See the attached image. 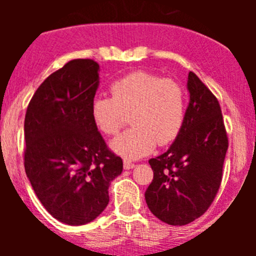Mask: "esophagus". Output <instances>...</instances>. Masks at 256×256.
Wrapping results in <instances>:
<instances>
[{"label":"esophagus","mask_w":256,"mask_h":256,"mask_svg":"<svg viewBox=\"0 0 256 256\" xmlns=\"http://www.w3.org/2000/svg\"><path fill=\"white\" fill-rule=\"evenodd\" d=\"M134 162H132L130 160H124V169H132L134 168Z\"/></svg>","instance_id":"obj_1"}]
</instances>
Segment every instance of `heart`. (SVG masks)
I'll use <instances>...</instances> for the list:
<instances>
[{
  "label": "heart",
  "instance_id": "b5f03b06",
  "mask_svg": "<svg viewBox=\"0 0 256 256\" xmlns=\"http://www.w3.org/2000/svg\"><path fill=\"white\" fill-rule=\"evenodd\" d=\"M110 94L94 97L91 115L108 136L120 132L130 115L133 128L112 144L123 158L138 159L180 136L187 115V92L180 82L138 70L114 80Z\"/></svg>",
  "mask_w": 256,
  "mask_h": 256
}]
</instances>
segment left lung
<instances>
[{"instance_id":"obj_1","label":"left lung","mask_w":256,"mask_h":256,"mask_svg":"<svg viewBox=\"0 0 256 256\" xmlns=\"http://www.w3.org/2000/svg\"><path fill=\"white\" fill-rule=\"evenodd\" d=\"M187 87L184 126L166 152L148 160L154 180L144 192L151 212L170 226L188 224L209 209L220 187L228 148L218 98L194 72Z\"/></svg>"}]
</instances>
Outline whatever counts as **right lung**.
<instances>
[{
  "instance_id": "right-lung-1",
  "label": "right lung",
  "mask_w": 256,
  "mask_h": 256,
  "mask_svg": "<svg viewBox=\"0 0 256 256\" xmlns=\"http://www.w3.org/2000/svg\"><path fill=\"white\" fill-rule=\"evenodd\" d=\"M98 69L91 58L66 62L37 88L24 120L26 177L44 209L69 226L100 216L123 170L91 115Z\"/></svg>"
}]
</instances>
